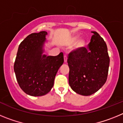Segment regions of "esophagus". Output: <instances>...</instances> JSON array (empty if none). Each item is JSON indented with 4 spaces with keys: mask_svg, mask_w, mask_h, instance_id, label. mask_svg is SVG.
<instances>
[{
    "mask_svg": "<svg viewBox=\"0 0 123 123\" xmlns=\"http://www.w3.org/2000/svg\"><path fill=\"white\" fill-rule=\"evenodd\" d=\"M64 62H67V55H64Z\"/></svg>",
    "mask_w": 123,
    "mask_h": 123,
    "instance_id": "obj_1",
    "label": "esophagus"
}]
</instances>
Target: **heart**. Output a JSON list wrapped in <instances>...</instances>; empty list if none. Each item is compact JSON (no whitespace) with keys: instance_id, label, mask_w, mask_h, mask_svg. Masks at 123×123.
Here are the masks:
<instances>
[{"instance_id":"b5f03b06","label":"heart","mask_w":123,"mask_h":123,"mask_svg":"<svg viewBox=\"0 0 123 123\" xmlns=\"http://www.w3.org/2000/svg\"><path fill=\"white\" fill-rule=\"evenodd\" d=\"M77 40H78V37L75 36L74 37H73V42H75ZM84 44H85L84 41H83V40H80V41L78 42V44H77V47H78V48H81V47H82L84 45Z\"/></svg>"}]
</instances>
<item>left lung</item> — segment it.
Instances as JSON below:
<instances>
[{"instance_id":"obj_1","label":"left lung","mask_w":123,"mask_h":123,"mask_svg":"<svg viewBox=\"0 0 123 123\" xmlns=\"http://www.w3.org/2000/svg\"><path fill=\"white\" fill-rule=\"evenodd\" d=\"M87 48L71 51L68 56L69 84L77 94L91 95L104 85L107 79L110 57L104 39L95 31Z\"/></svg>"}]
</instances>
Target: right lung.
<instances>
[{
	"label": "right lung",
	"mask_w": 123,
	"mask_h": 123,
	"mask_svg": "<svg viewBox=\"0 0 123 123\" xmlns=\"http://www.w3.org/2000/svg\"><path fill=\"white\" fill-rule=\"evenodd\" d=\"M46 31L32 33L20 43L14 63L19 87L31 96H42L50 91L54 79L64 62L63 54L42 55Z\"/></svg>",
	"instance_id": "obj_1"
}]
</instances>
